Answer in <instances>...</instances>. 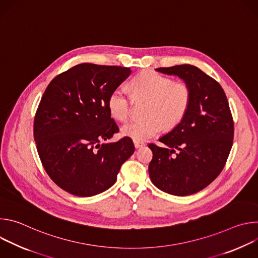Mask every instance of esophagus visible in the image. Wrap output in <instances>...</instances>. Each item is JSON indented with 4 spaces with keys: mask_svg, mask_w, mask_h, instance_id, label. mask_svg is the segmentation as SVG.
I'll return each mask as SVG.
<instances>
[{
    "mask_svg": "<svg viewBox=\"0 0 258 258\" xmlns=\"http://www.w3.org/2000/svg\"><path fill=\"white\" fill-rule=\"evenodd\" d=\"M134 145H135L136 148L138 149V148H141V147L145 146V143H142V142H138V141H134Z\"/></svg>",
    "mask_w": 258,
    "mask_h": 258,
    "instance_id": "34e87169",
    "label": "esophagus"
}]
</instances>
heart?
Instances as JSON below:
<instances>
[{
    "mask_svg": "<svg viewBox=\"0 0 258 258\" xmlns=\"http://www.w3.org/2000/svg\"><path fill=\"white\" fill-rule=\"evenodd\" d=\"M136 99L150 100L149 116L146 120H134L121 127V134L134 141L145 142L157 136L165 125L170 128L186 115L191 102L188 85L174 83L173 80L152 70H145L131 81ZM132 98L122 87L110 93L107 100L109 113L119 121H126L131 115Z\"/></svg>",
    "mask_w": 258,
    "mask_h": 258,
    "instance_id": "1",
    "label": "heart"
}]
</instances>
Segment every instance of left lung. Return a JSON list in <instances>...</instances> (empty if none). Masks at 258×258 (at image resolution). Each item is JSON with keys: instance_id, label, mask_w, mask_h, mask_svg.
Listing matches in <instances>:
<instances>
[{"instance_id": "1", "label": "left lung", "mask_w": 258, "mask_h": 258, "mask_svg": "<svg viewBox=\"0 0 258 258\" xmlns=\"http://www.w3.org/2000/svg\"><path fill=\"white\" fill-rule=\"evenodd\" d=\"M156 71L182 80L190 88L191 102L183 118L159 138L165 147L149 144L153 152L149 175L154 186L165 193L192 195L216 178L232 149L234 122L228 99L220 85L194 65Z\"/></svg>"}]
</instances>
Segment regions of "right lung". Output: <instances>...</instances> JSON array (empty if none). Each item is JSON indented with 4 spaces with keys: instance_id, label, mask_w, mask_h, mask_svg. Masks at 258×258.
Returning <instances> with one entry per match:
<instances>
[{
    "instance_id": "1",
    "label": "right lung",
    "mask_w": 258,
    "mask_h": 258,
    "mask_svg": "<svg viewBox=\"0 0 258 258\" xmlns=\"http://www.w3.org/2000/svg\"><path fill=\"white\" fill-rule=\"evenodd\" d=\"M131 68L82 63L57 76L36 110L33 136L43 166L64 191L79 197L113 186L133 141L100 144L118 133L107 100L131 75Z\"/></svg>"
}]
</instances>
